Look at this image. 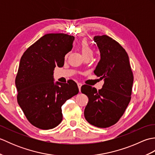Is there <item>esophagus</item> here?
Here are the masks:
<instances>
[{
	"label": "esophagus",
	"mask_w": 155,
	"mask_h": 155,
	"mask_svg": "<svg viewBox=\"0 0 155 155\" xmlns=\"http://www.w3.org/2000/svg\"><path fill=\"white\" fill-rule=\"evenodd\" d=\"M77 85H78V89H79V91H81V87H82V83H77Z\"/></svg>",
	"instance_id": "esophagus-1"
}]
</instances>
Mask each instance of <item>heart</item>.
Instances as JSON below:
<instances>
[{"mask_svg": "<svg viewBox=\"0 0 155 155\" xmlns=\"http://www.w3.org/2000/svg\"><path fill=\"white\" fill-rule=\"evenodd\" d=\"M79 47L82 52V54H83V56H86L89 54H93V50H92L91 46L87 39L84 38L83 40L81 41L79 43Z\"/></svg>", "mask_w": 155, "mask_h": 155, "instance_id": "1", "label": "heart"}]
</instances>
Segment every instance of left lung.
Here are the masks:
<instances>
[{
    "label": "left lung",
    "mask_w": 155,
    "mask_h": 155,
    "mask_svg": "<svg viewBox=\"0 0 155 155\" xmlns=\"http://www.w3.org/2000/svg\"><path fill=\"white\" fill-rule=\"evenodd\" d=\"M101 53L94 73L104 79L101 89L84 84L82 93L88 98L84 115L88 123L98 128L116 124L131 99L133 73L129 58L123 47L107 35L94 37Z\"/></svg>",
    "instance_id": "obj_1"
}]
</instances>
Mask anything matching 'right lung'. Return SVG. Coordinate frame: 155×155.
Here are the masks:
<instances>
[{
	"label": "right lung",
	"instance_id": "right-lung-1",
	"mask_svg": "<svg viewBox=\"0 0 155 155\" xmlns=\"http://www.w3.org/2000/svg\"><path fill=\"white\" fill-rule=\"evenodd\" d=\"M73 36L47 34L23 53L15 78L17 101L27 120L43 130L53 128L62 120V106L78 93L77 83H54V68L63 67L72 48Z\"/></svg>",
	"mask_w": 155,
	"mask_h": 155
}]
</instances>
